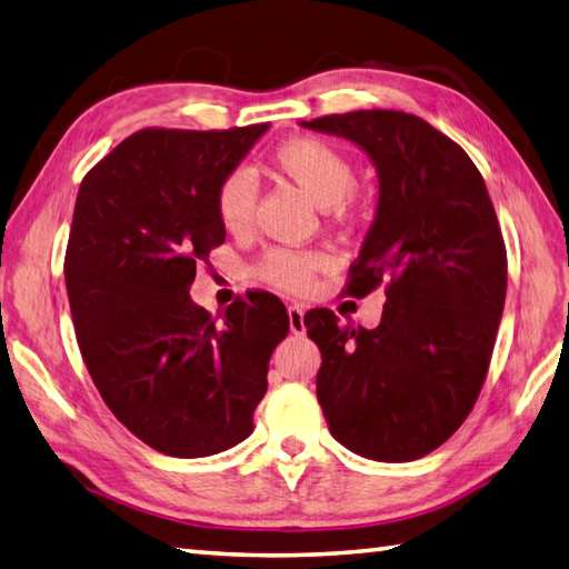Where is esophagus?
<instances>
[{"label":"esophagus","instance_id":"obj_1","mask_svg":"<svg viewBox=\"0 0 569 569\" xmlns=\"http://www.w3.org/2000/svg\"><path fill=\"white\" fill-rule=\"evenodd\" d=\"M287 315H289V329H292V335H305V309L302 305H289L287 307Z\"/></svg>","mask_w":569,"mask_h":569}]
</instances>
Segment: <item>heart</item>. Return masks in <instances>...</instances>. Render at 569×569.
<instances>
[{"instance_id": "b5f03b06", "label": "heart", "mask_w": 569, "mask_h": 569, "mask_svg": "<svg viewBox=\"0 0 569 569\" xmlns=\"http://www.w3.org/2000/svg\"><path fill=\"white\" fill-rule=\"evenodd\" d=\"M270 160L277 173L292 180L317 208L341 212L349 206L351 192L357 188V170L341 148L321 138L302 136L277 146ZM216 210L224 230L232 234L248 232L254 216V188L250 178L244 173L224 176L216 190ZM321 264L325 257L317 252L274 248L262 254L254 274L272 287L302 292Z\"/></svg>"}]
</instances>
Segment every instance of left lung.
<instances>
[{
    "instance_id": "obj_1",
    "label": "left lung",
    "mask_w": 569,
    "mask_h": 569,
    "mask_svg": "<svg viewBox=\"0 0 569 569\" xmlns=\"http://www.w3.org/2000/svg\"><path fill=\"white\" fill-rule=\"evenodd\" d=\"M299 126L357 143L379 173V206L347 292L383 284L377 329L305 317L321 351L317 399L349 451L403 463L436 451L473 409L506 305L508 260L486 180L423 118L353 111Z\"/></svg>"
}]
</instances>
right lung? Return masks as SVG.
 <instances>
[{
  "mask_svg": "<svg viewBox=\"0 0 569 569\" xmlns=\"http://www.w3.org/2000/svg\"><path fill=\"white\" fill-rule=\"evenodd\" d=\"M267 128H146L79 188L63 277L81 357L113 416L158 453L202 458L244 441L289 331L270 292L218 317L190 299L198 262L224 240L220 180Z\"/></svg>",
  "mask_w": 569,
  "mask_h": 569,
  "instance_id": "1",
  "label": "right lung"
}]
</instances>
